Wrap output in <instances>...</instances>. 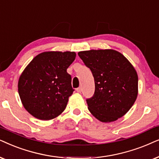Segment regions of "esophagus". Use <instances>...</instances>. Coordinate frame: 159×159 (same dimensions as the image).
<instances>
[{
  "label": "esophagus",
  "mask_w": 159,
  "mask_h": 159,
  "mask_svg": "<svg viewBox=\"0 0 159 159\" xmlns=\"http://www.w3.org/2000/svg\"><path fill=\"white\" fill-rule=\"evenodd\" d=\"M81 87H78L76 89V92H77L78 93H81Z\"/></svg>",
  "instance_id": "obj_1"
}]
</instances>
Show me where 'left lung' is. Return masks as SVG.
<instances>
[{
    "label": "left lung",
    "instance_id": "left-lung-1",
    "mask_svg": "<svg viewBox=\"0 0 159 159\" xmlns=\"http://www.w3.org/2000/svg\"><path fill=\"white\" fill-rule=\"evenodd\" d=\"M78 54L94 76V94L86 99L90 113L105 123L125 115L138 94V76L133 65L113 49L84 51Z\"/></svg>",
    "mask_w": 159,
    "mask_h": 159
}]
</instances>
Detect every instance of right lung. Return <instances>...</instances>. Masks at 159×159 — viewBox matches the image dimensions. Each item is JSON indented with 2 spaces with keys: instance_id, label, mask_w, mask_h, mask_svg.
I'll return each instance as SVG.
<instances>
[{
  "instance_id": "1",
  "label": "right lung",
  "mask_w": 159,
  "mask_h": 159,
  "mask_svg": "<svg viewBox=\"0 0 159 159\" xmlns=\"http://www.w3.org/2000/svg\"><path fill=\"white\" fill-rule=\"evenodd\" d=\"M73 52H45L25 67L18 81L23 106L38 119L51 120L65 111L74 89L67 69L75 59Z\"/></svg>"
}]
</instances>
